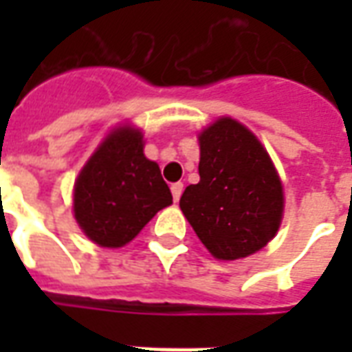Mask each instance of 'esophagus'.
<instances>
[{
    "label": "esophagus",
    "instance_id": "esophagus-1",
    "mask_svg": "<svg viewBox=\"0 0 352 352\" xmlns=\"http://www.w3.org/2000/svg\"><path fill=\"white\" fill-rule=\"evenodd\" d=\"M171 194H173V199L179 201V199H181V194H183V183L171 184Z\"/></svg>",
    "mask_w": 352,
    "mask_h": 352
}]
</instances>
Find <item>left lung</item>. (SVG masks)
I'll return each mask as SVG.
<instances>
[{
    "mask_svg": "<svg viewBox=\"0 0 352 352\" xmlns=\"http://www.w3.org/2000/svg\"><path fill=\"white\" fill-rule=\"evenodd\" d=\"M198 139L199 183L186 186L181 211L214 258L254 254L275 237L283 219L277 169L258 138L230 116Z\"/></svg>",
    "mask_w": 352,
    "mask_h": 352,
    "instance_id": "1",
    "label": "left lung"
}]
</instances>
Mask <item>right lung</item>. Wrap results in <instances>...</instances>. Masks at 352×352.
Returning <instances> with one entry per match:
<instances>
[{"label":"right lung","mask_w":352,"mask_h":352,"mask_svg":"<svg viewBox=\"0 0 352 352\" xmlns=\"http://www.w3.org/2000/svg\"><path fill=\"white\" fill-rule=\"evenodd\" d=\"M143 133L128 124L101 141L73 188V213L100 247L130 243L160 209L173 204L158 164L143 153Z\"/></svg>","instance_id":"add662e5"}]
</instances>
